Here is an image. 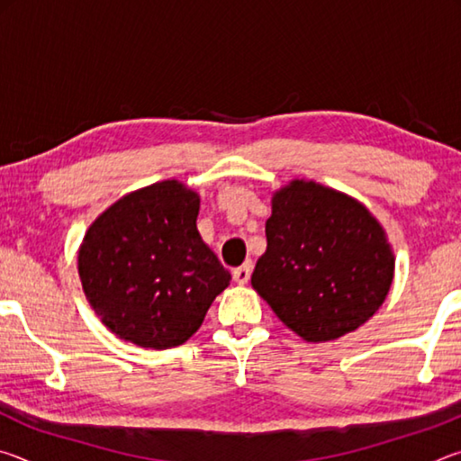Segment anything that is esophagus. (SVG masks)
Wrapping results in <instances>:
<instances>
[{"instance_id": "1", "label": "esophagus", "mask_w": 461, "mask_h": 461, "mask_svg": "<svg viewBox=\"0 0 461 461\" xmlns=\"http://www.w3.org/2000/svg\"><path fill=\"white\" fill-rule=\"evenodd\" d=\"M249 275H252V262H246L244 267L233 270V280H236L238 285H246L249 280Z\"/></svg>"}]
</instances>
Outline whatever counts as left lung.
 Instances as JSON below:
<instances>
[{"label": "left lung", "mask_w": 461, "mask_h": 461, "mask_svg": "<svg viewBox=\"0 0 461 461\" xmlns=\"http://www.w3.org/2000/svg\"><path fill=\"white\" fill-rule=\"evenodd\" d=\"M252 286L288 330L331 341L376 313L394 276L386 231L360 201L294 178L272 194Z\"/></svg>", "instance_id": "left-lung-1"}]
</instances>
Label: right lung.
I'll list each match as a JSON object with an SVG mask.
<instances>
[{"label": "right lung", "mask_w": 461, "mask_h": 461, "mask_svg": "<svg viewBox=\"0 0 461 461\" xmlns=\"http://www.w3.org/2000/svg\"><path fill=\"white\" fill-rule=\"evenodd\" d=\"M199 194L178 181L128 193L89 225L79 276L109 331L140 348L181 346L231 275L197 231Z\"/></svg>", "instance_id": "obj_1"}]
</instances>
